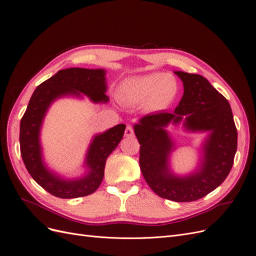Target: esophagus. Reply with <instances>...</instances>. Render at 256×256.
<instances>
[{"label":"esophagus","instance_id":"obj_1","mask_svg":"<svg viewBox=\"0 0 256 256\" xmlns=\"http://www.w3.org/2000/svg\"><path fill=\"white\" fill-rule=\"evenodd\" d=\"M124 137H126V138L134 137V130H132V126H126V132H124Z\"/></svg>","mask_w":256,"mask_h":256}]
</instances>
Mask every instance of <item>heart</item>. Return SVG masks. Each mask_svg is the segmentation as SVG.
Returning <instances> with one entry per match:
<instances>
[{"label":"heart","mask_w":256,"mask_h":256,"mask_svg":"<svg viewBox=\"0 0 256 256\" xmlns=\"http://www.w3.org/2000/svg\"><path fill=\"white\" fill-rule=\"evenodd\" d=\"M178 90V80L173 74L150 72L124 80L119 87V98L126 104H144L146 110L160 112L176 100Z\"/></svg>","instance_id":"obj_1"}]
</instances>
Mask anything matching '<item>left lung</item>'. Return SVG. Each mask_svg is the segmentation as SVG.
Instances as JSON below:
<instances>
[{"instance_id": "obj_1", "label": "left lung", "mask_w": 256, "mask_h": 256, "mask_svg": "<svg viewBox=\"0 0 256 256\" xmlns=\"http://www.w3.org/2000/svg\"><path fill=\"white\" fill-rule=\"evenodd\" d=\"M182 82V98L173 112L141 117L134 124L140 143L143 176L160 197L190 202L206 196L227 178L234 164L238 132L230 102L200 74L174 72ZM182 125L187 132H206L200 149L196 168L176 174L170 168V154L177 146L166 128Z\"/></svg>"}]
</instances>
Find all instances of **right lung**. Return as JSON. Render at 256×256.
I'll return each instance as SVG.
<instances>
[{"label":"right lung","instance_id":"1","mask_svg":"<svg viewBox=\"0 0 256 256\" xmlns=\"http://www.w3.org/2000/svg\"><path fill=\"white\" fill-rule=\"evenodd\" d=\"M106 70L72 67L59 70L33 92L20 120V144L24 164L33 180L52 195L70 199L90 195L98 190L104 174L106 160L124 137L126 124H117L92 137L83 162L84 173L65 178L46 163L42 128L50 106L59 98L87 96L94 104H106Z\"/></svg>","mask_w":256,"mask_h":256}]
</instances>
